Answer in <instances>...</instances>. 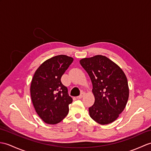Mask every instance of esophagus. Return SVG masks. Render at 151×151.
<instances>
[{"label":"esophagus","mask_w":151,"mask_h":151,"mask_svg":"<svg viewBox=\"0 0 151 151\" xmlns=\"http://www.w3.org/2000/svg\"><path fill=\"white\" fill-rule=\"evenodd\" d=\"M83 96H84V93H82L81 94H80V96L76 97V99H82V98Z\"/></svg>","instance_id":"34e87169"}]
</instances>
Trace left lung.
I'll use <instances>...</instances> for the list:
<instances>
[{
  "label": "left lung",
  "instance_id": "1",
  "mask_svg": "<svg viewBox=\"0 0 151 151\" xmlns=\"http://www.w3.org/2000/svg\"><path fill=\"white\" fill-rule=\"evenodd\" d=\"M80 63L93 84L94 103L89 115L101 125L111 124L124 110L129 99L127 77L119 66L102 55L82 58Z\"/></svg>",
  "mask_w": 151,
  "mask_h": 151
}]
</instances>
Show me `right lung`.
I'll return each mask as SVG.
<instances>
[{"mask_svg":"<svg viewBox=\"0 0 151 151\" xmlns=\"http://www.w3.org/2000/svg\"><path fill=\"white\" fill-rule=\"evenodd\" d=\"M73 61L72 57L57 55L45 60L34 74L30 93L35 109L45 123L57 124L69 112L72 98L61 77Z\"/></svg>","mask_w":151,"mask_h":151,"instance_id":"add662e5","label":"right lung"}]
</instances>
